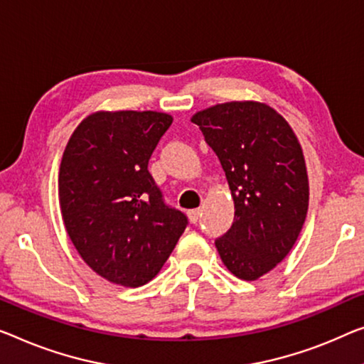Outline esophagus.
Instances as JSON below:
<instances>
[{
  "mask_svg": "<svg viewBox=\"0 0 364 364\" xmlns=\"http://www.w3.org/2000/svg\"><path fill=\"white\" fill-rule=\"evenodd\" d=\"M199 217H200V210L199 209L189 210V219H191L193 224H196V222L199 220Z\"/></svg>",
  "mask_w": 364,
  "mask_h": 364,
  "instance_id": "1",
  "label": "esophagus"
}]
</instances>
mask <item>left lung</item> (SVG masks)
Instances as JSON below:
<instances>
[{
  "instance_id": "left-lung-1",
  "label": "left lung",
  "mask_w": 364,
  "mask_h": 364,
  "mask_svg": "<svg viewBox=\"0 0 364 364\" xmlns=\"http://www.w3.org/2000/svg\"><path fill=\"white\" fill-rule=\"evenodd\" d=\"M191 121L225 171L235 215L215 240L237 278L255 281L283 262L301 234L309 208L306 161L296 134L273 107L232 101Z\"/></svg>"
}]
</instances>
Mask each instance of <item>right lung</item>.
Returning a JSON list of instances; mask_svg holds the SVG:
<instances>
[{"instance_id": "right-lung-1", "label": "right lung", "mask_w": 364, "mask_h": 364, "mask_svg": "<svg viewBox=\"0 0 364 364\" xmlns=\"http://www.w3.org/2000/svg\"><path fill=\"white\" fill-rule=\"evenodd\" d=\"M171 122L156 111H100L81 121L65 147L58 173L65 229L83 262L114 284L154 279L188 225L149 173Z\"/></svg>"}]
</instances>
